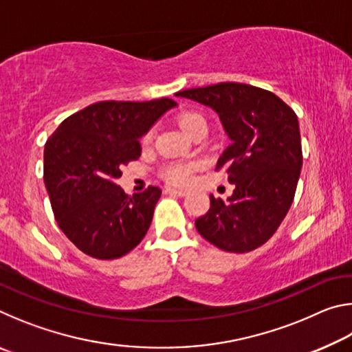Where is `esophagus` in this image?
<instances>
[{
	"label": "esophagus",
	"instance_id": "34e87169",
	"mask_svg": "<svg viewBox=\"0 0 352 352\" xmlns=\"http://www.w3.org/2000/svg\"><path fill=\"white\" fill-rule=\"evenodd\" d=\"M164 192L166 194H170V195H177V197H184V195H188V190L175 189V188H166Z\"/></svg>",
	"mask_w": 352,
	"mask_h": 352
}]
</instances>
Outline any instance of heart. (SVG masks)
<instances>
[{
  "label": "heart",
  "instance_id": "b5f03b06",
  "mask_svg": "<svg viewBox=\"0 0 352 352\" xmlns=\"http://www.w3.org/2000/svg\"><path fill=\"white\" fill-rule=\"evenodd\" d=\"M178 126L183 130L184 133L189 135L194 129L199 126H206V121L204 115H200L197 111H184L177 119ZM151 138V135L144 136V141ZM197 168L195 163H172L168 164L163 170V177L172 184H178V186H184L190 182V177H192V172Z\"/></svg>",
  "mask_w": 352,
  "mask_h": 352
}]
</instances>
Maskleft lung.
<instances>
[{
	"label": "left lung",
	"mask_w": 352,
	"mask_h": 352,
	"mask_svg": "<svg viewBox=\"0 0 352 352\" xmlns=\"http://www.w3.org/2000/svg\"><path fill=\"white\" fill-rule=\"evenodd\" d=\"M175 96L216 111L231 141L216 169L226 170L233 195L223 201L211 194L210 211L195 228L225 252H252L275 234L295 197L302 166L295 111L276 94L247 83L222 82Z\"/></svg>",
	"instance_id": "8db88e82"
}]
</instances>
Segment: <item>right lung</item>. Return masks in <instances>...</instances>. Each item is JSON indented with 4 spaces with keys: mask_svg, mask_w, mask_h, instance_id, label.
<instances>
[{
    "mask_svg": "<svg viewBox=\"0 0 352 352\" xmlns=\"http://www.w3.org/2000/svg\"><path fill=\"white\" fill-rule=\"evenodd\" d=\"M174 107L168 98L104 100L65 119L46 141L43 178L52 211L80 252L116 259L146 236L162 189L129 195L116 178L140 158L141 136Z\"/></svg>",
    "mask_w": 352,
    "mask_h": 352,
    "instance_id": "right-lung-1",
    "label": "right lung"
}]
</instances>
